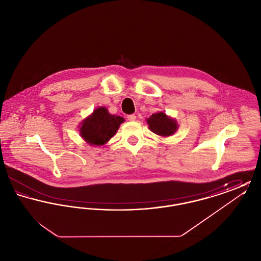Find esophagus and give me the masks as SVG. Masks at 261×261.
<instances>
[{
    "instance_id": "obj_1",
    "label": "esophagus",
    "mask_w": 261,
    "mask_h": 261,
    "mask_svg": "<svg viewBox=\"0 0 261 261\" xmlns=\"http://www.w3.org/2000/svg\"><path fill=\"white\" fill-rule=\"evenodd\" d=\"M127 118H128L129 121H135L136 120V115L135 114H131V115H128Z\"/></svg>"
}]
</instances>
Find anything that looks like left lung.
Listing matches in <instances>:
<instances>
[{
	"label": "left lung",
	"instance_id": "left-lung-1",
	"mask_svg": "<svg viewBox=\"0 0 261 261\" xmlns=\"http://www.w3.org/2000/svg\"><path fill=\"white\" fill-rule=\"evenodd\" d=\"M146 121L149 125V130L160 137L172 136L179 127L176 119L168 116L164 112L151 114Z\"/></svg>",
	"mask_w": 261,
	"mask_h": 261
}]
</instances>
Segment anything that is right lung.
Masks as SVG:
<instances>
[{"instance_id":"obj_1","label":"right lung","mask_w":261,"mask_h":261,"mask_svg":"<svg viewBox=\"0 0 261 261\" xmlns=\"http://www.w3.org/2000/svg\"><path fill=\"white\" fill-rule=\"evenodd\" d=\"M124 118L99 107L79 124V134L90 146H105L114 136Z\"/></svg>"}]
</instances>
